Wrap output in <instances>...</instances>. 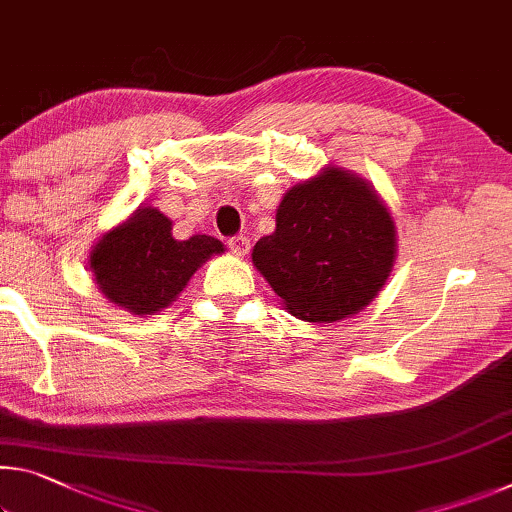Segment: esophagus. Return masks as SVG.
Segmentation results:
<instances>
[{
	"label": "esophagus",
	"instance_id": "obj_1",
	"mask_svg": "<svg viewBox=\"0 0 512 512\" xmlns=\"http://www.w3.org/2000/svg\"><path fill=\"white\" fill-rule=\"evenodd\" d=\"M227 248H230L234 255H246L250 250V241L248 237H243V234H237V237L227 239Z\"/></svg>",
	"mask_w": 512,
	"mask_h": 512
}]
</instances>
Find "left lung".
Wrapping results in <instances>:
<instances>
[{
  "label": "left lung",
  "mask_w": 512,
  "mask_h": 512,
  "mask_svg": "<svg viewBox=\"0 0 512 512\" xmlns=\"http://www.w3.org/2000/svg\"><path fill=\"white\" fill-rule=\"evenodd\" d=\"M396 255L394 223L367 184L330 168L285 193L253 264L305 321H339L371 303Z\"/></svg>",
  "instance_id": "8db88e82"
}]
</instances>
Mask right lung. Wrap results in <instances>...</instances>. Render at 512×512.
Masks as SVG:
<instances>
[{"label": "right lung", "instance_id": "add662e5", "mask_svg": "<svg viewBox=\"0 0 512 512\" xmlns=\"http://www.w3.org/2000/svg\"><path fill=\"white\" fill-rule=\"evenodd\" d=\"M216 253H223L218 239L196 234L177 241L168 218L145 207L104 234L91 253V269L111 303L134 314H152L175 300L198 266Z\"/></svg>", "mask_w": 512, "mask_h": 512}]
</instances>
